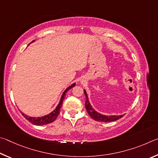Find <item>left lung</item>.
I'll use <instances>...</instances> for the list:
<instances>
[{
  "label": "left lung",
  "instance_id": "obj_1",
  "mask_svg": "<svg viewBox=\"0 0 158 158\" xmlns=\"http://www.w3.org/2000/svg\"><path fill=\"white\" fill-rule=\"evenodd\" d=\"M84 95L85 96V107L86 111L88 112V114H89V116L92 118L93 120H95L96 121H99V122H112V121H115L118 120L119 118H121L123 116H124L123 115H119V116H106V115H103L101 114L98 112L96 111L93 108V106L91 105L90 104V102L89 100V98H88V95L86 93V91L85 90H84Z\"/></svg>",
  "mask_w": 158,
  "mask_h": 158
}]
</instances>
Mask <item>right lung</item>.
Listing matches in <instances>:
<instances>
[{
    "mask_svg": "<svg viewBox=\"0 0 158 158\" xmlns=\"http://www.w3.org/2000/svg\"><path fill=\"white\" fill-rule=\"evenodd\" d=\"M34 42V40L32 42ZM75 84H76L75 83H74V84H73L71 85H69V87L67 88V89L65 90V91H64L62 94V96H61L60 100L59 103H58V105H57V106L56 107L54 110H53L52 112H51L50 114L46 115V116H42V117H31V116H27L26 114H24L23 113H22V112H21V114L23 115V117H24L26 120H28L29 122L31 123L33 125H43L51 123L53 122L56 119L57 116H58V114H59L60 109L61 108V106H62L64 98H65L66 93L68 92L69 90H70L72 88L75 86Z\"/></svg>",
    "mask_w": 158,
    "mask_h": 158,
    "instance_id": "right-lung-1",
    "label": "right lung"
}]
</instances>
